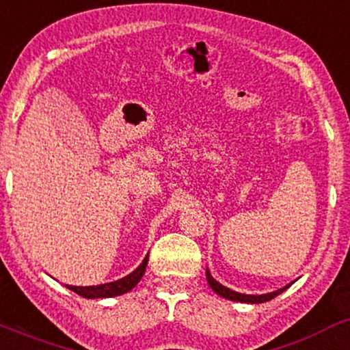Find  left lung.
<instances>
[{
	"instance_id": "1",
	"label": "left lung",
	"mask_w": 350,
	"mask_h": 350,
	"mask_svg": "<svg viewBox=\"0 0 350 350\" xmlns=\"http://www.w3.org/2000/svg\"><path fill=\"white\" fill-rule=\"evenodd\" d=\"M206 281H208V284L211 286V289H213V291L217 294H219L221 297H225V299L238 301V302H250V304H258V302L271 301L273 297H276L278 294L286 291V288H289V286H284L282 289H278V291L269 293V294H261V296H253V294H241V293H237V291H231V289H228L223 284H219L217 280H213V276H211L210 271H208V269H206Z\"/></svg>"
}]
</instances>
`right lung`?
Listing matches in <instances>:
<instances>
[{
  "label": "right lung",
  "instance_id": "add662e5",
  "mask_svg": "<svg viewBox=\"0 0 350 350\" xmlns=\"http://www.w3.org/2000/svg\"><path fill=\"white\" fill-rule=\"evenodd\" d=\"M147 261H148V254L145 256V260L142 261V265H140L139 268L133 271V273L129 274V276H125L119 281L107 282V284H99V286H84V288H82V286H68V289L77 293L82 297H88V299L120 296V294L129 293L131 289L135 288L137 282L142 280L145 268H147Z\"/></svg>",
  "mask_w": 350,
  "mask_h": 350
}]
</instances>
